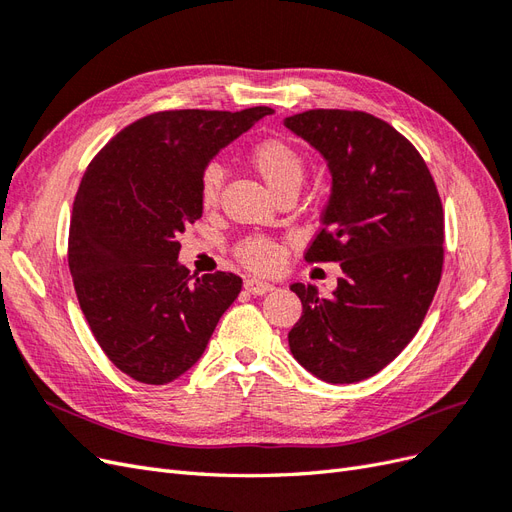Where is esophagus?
<instances>
[{"mask_svg": "<svg viewBox=\"0 0 512 512\" xmlns=\"http://www.w3.org/2000/svg\"><path fill=\"white\" fill-rule=\"evenodd\" d=\"M243 288L250 292V294H267V292H271L275 288V284L265 282V280H256V277H247Z\"/></svg>", "mask_w": 512, "mask_h": 512, "instance_id": "esophagus-1", "label": "esophagus"}]
</instances>
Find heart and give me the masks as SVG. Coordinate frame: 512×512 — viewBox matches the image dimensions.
Listing matches in <instances>:
<instances>
[{"mask_svg":"<svg viewBox=\"0 0 512 512\" xmlns=\"http://www.w3.org/2000/svg\"><path fill=\"white\" fill-rule=\"evenodd\" d=\"M250 164L258 177L267 183V188L280 196L286 190H299L305 177V156L282 138H262L250 149ZM224 173L218 164L207 166L200 177L198 196L203 209L218 205ZM237 258L245 267L254 271H271L280 262V247L271 239L252 237L237 245Z\"/></svg>","mask_w":512,"mask_h":512,"instance_id":"b5f03b06","label":"heart"}]
</instances>
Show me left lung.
Wrapping results in <instances>:
<instances>
[{
  "label": "left lung",
  "instance_id": "obj_1",
  "mask_svg": "<svg viewBox=\"0 0 512 512\" xmlns=\"http://www.w3.org/2000/svg\"><path fill=\"white\" fill-rule=\"evenodd\" d=\"M284 126L327 160L331 196L307 262H339L331 297L292 284L303 316L288 344L309 374L352 384L378 374L421 329L444 260V211L421 153L363 111L316 108Z\"/></svg>",
  "mask_w": 512,
  "mask_h": 512
}]
</instances>
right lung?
<instances>
[{
    "label": "right lung",
    "mask_w": 512,
    "mask_h": 512,
    "mask_svg": "<svg viewBox=\"0 0 512 512\" xmlns=\"http://www.w3.org/2000/svg\"><path fill=\"white\" fill-rule=\"evenodd\" d=\"M273 108L164 111L123 128L87 166L74 198L68 265L96 342L117 369L168 384L200 356L241 277L190 282L177 241L203 215L209 162Z\"/></svg>",
    "instance_id": "right-lung-1"
}]
</instances>
